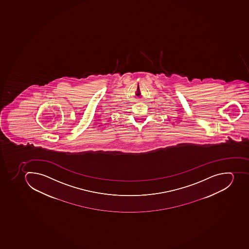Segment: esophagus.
Listing matches in <instances>:
<instances>
[{
  "mask_svg": "<svg viewBox=\"0 0 249 249\" xmlns=\"http://www.w3.org/2000/svg\"><path fill=\"white\" fill-rule=\"evenodd\" d=\"M141 99L140 98H138V101H140Z\"/></svg>",
  "mask_w": 249,
  "mask_h": 249,
  "instance_id": "esophagus-1",
  "label": "esophagus"
}]
</instances>
